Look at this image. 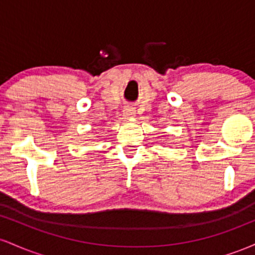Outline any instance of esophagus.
Returning a JSON list of instances; mask_svg holds the SVG:
<instances>
[{"label":"esophagus","mask_w":255,"mask_h":255,"mask_svg":"<svg viewBox=\"0 0 255 255\" xmlns=\"http://www.w3.org/2000/svg\"><path fill=\"white\" fill-rule=\"evenodd\" d=\"M124 116L125 119H131L135 116V110L133 109V108H126L124 110Z\"/></svg>","instance_id":"1"}]
</instances>
